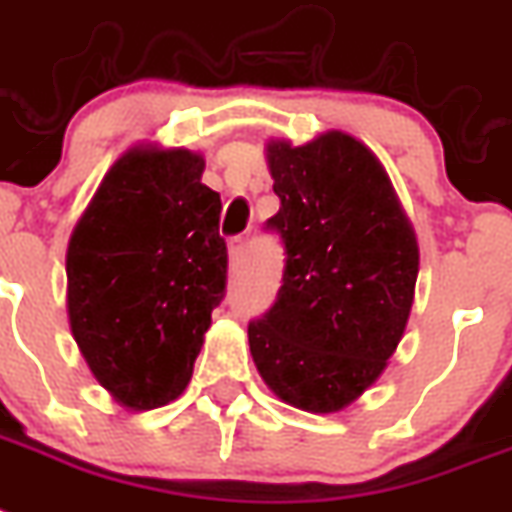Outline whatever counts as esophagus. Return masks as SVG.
<instances>
[{
  "label": "esophagus",
  "mask_w": 512,
  "mask_h": 512,
  "mask_svg": "<svg viewBox=\"0 0 512 512\" xmlns=\"http://www.w3.org/2000/svg\"><path fill=\"white\" fill-rule=\"evenodd\" d=\"M246 251H248V238H246V235H235V238H230V259H232V264H240V261L246 259Z\"/></svg>",
  "instance_id": "obj_1"
}]
</instances>
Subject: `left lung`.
<instances>
[{"mask_svg":"<svg viewBox=\"0 0 512 512\" xmlns=\"http://www.w3.org/2000/svg\"><path fill=\"white\" fill-rule=\"evenodd\" d=\"M280 211L266 219L285 248L277 298L248 322L251 356L285 403L345 408L382 374L411 314L418 248L363 143L327 133L269 143Z\"/></svg>","mask_w":512,"mask_h":512,"instance_id":"8db88e82","label":"left lung"}]
</instances>
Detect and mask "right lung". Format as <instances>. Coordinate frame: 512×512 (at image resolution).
Instances as JSON below:
<instances>
[{
	"label": "right lung",
	"instance_id": "1",
	"mask_svg": "<svg viewBox=\"0 0 512 512\" xmlns=\"http://www.w3.org/2000/svg\"><path fill=\"white\" fill-rule=\"evenodd\" d=\"M185 149H133L114 164L67 248L70 327L122 405L151 411L188 387L227 290L222 201Z\"/></svg>",
	"mask_w": 512,
	"mask_h": 512
}]
</instances>
